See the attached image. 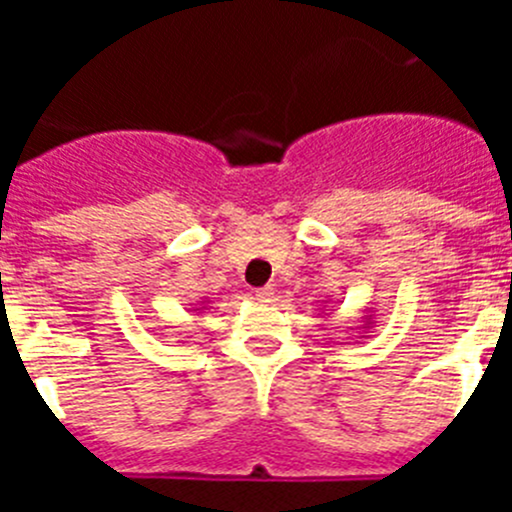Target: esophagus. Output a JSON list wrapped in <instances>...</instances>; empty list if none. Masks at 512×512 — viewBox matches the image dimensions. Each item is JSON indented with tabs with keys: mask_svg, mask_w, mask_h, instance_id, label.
Returning a JSON list of instances; mask_svg holds the SVG:
<instances>
[{
	"mask_svg": "<svg viewBox=\"0 0 512 512\" xmlns=\"http://www.w3.org/2000/svg\"><path fill=\"white\" fill-rule=\"evenodd\" d=\"M271 297H274V287L256 289V300L259 302H271Z\"/></svg>",
	"mask_w": 512,
	"mask_h": 512,
	"instance_id": "1",
	"label": "esophagus"
}]
</instances>
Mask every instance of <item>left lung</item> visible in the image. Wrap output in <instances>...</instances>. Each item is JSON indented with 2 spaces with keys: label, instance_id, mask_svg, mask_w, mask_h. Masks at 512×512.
Segmentation results:
<instances>
[{
  "label": "left lung",
  "instance_id": "left-lung-1",
  "mask_svg": "<svg viewBox=\"0 0 512 512\" xmlns=\"http://www.w3.org/2000/svg\"><path fill=\"white\" fill-rule=\"evenodd\" d=\"M372 315H366V318H364V328H372Z\"/></svg>",
  "mask_w": 512,
  "mask_h": 512
}]
</instances>
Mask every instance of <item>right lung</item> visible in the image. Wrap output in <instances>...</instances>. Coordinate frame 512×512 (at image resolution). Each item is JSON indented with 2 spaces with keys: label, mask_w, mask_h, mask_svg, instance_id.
I'll return each instance as SVG.
<instances>
[{
  "label": "right lung",
  "mask_w": 512,
  "mask_h": 512,
  "mask_svg": "<svg viewBox=\"0 0 512 512\" xmlns=\"http://www.w3.org/2000/svg\"><path fill=\"white\" fill-rule=\"evenodd\" d=\"M207 302V300H205ZM205 302H202V307H200V310H207V307H205Z\"/></svg>",
  "instance_id": "obj_1"
}]
</instances>
